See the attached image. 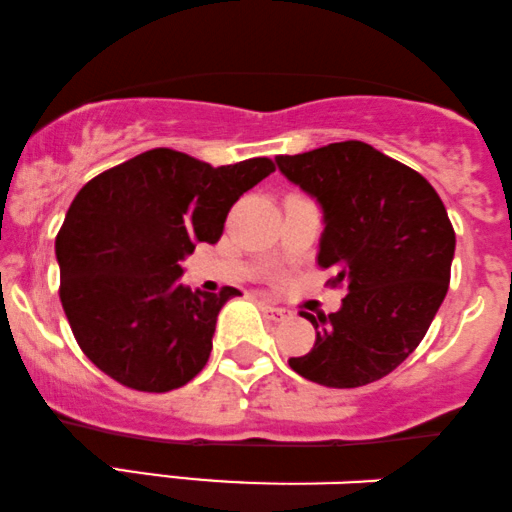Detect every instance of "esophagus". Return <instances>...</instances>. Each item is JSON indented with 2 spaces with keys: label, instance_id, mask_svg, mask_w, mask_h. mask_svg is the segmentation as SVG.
I'll list each match as a JSON object with an SVG mask.
<instances>
[{
  "label": "esophagus",
  "instance_id": "34e87169",
  "mask_svg": "<svg viewBox=\"0 0 512 512\" xmlns=\"http://www.w3.org/2000/svg\"><path fill=\"white\" fill-rule=\"evenodd\" d=\"M261 309L266 311V316L270 318V321H275V323L287 321V318H290V311H287V309H280V306H275V304L263 302V304H261Z\"/></svg>",
  "mask_w": 512,
  "mask_h": 512
}]
</instances>
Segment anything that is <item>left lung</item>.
<instances>
[{"mask_svg":"<svg viewBox=\"0 0 512 512\" xmlns=\"http://www.w3.org/2000/svg\"><path fill=\"white\" fill-rule=\"evenodd\" d=\"M280 172L323 213L318 266L347 285L335 314L309 316L316 342L290 366L326 388H359L398 369L434 321L450 282L455 232L419 172L362 141L278 155Z\"/></svg>","mask_w":512,"mask_h":512,"instance_id":"8db88e82","label":"left lung"}]
</instances>
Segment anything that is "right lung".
I'll return each instance as SVG.
<instances>
[{"instance_id":"right-lung-1","label":"right lung","mask_w":512,"mask_h":512,"mask_svg":"<svg viewBox=\"0 0 512 512\" xmlns=\"http://www.w3.org/2000/svg\"><path fill=\"white\" fill-rule=\"evenodd\" d=\"M268 158L213 167L153 148L98 174L69 206L54 251L59 299L83 354L126 388L167 393L203 369L227 299L182 285L198 242L215 244Z\"/></svg>"}]
</instances>
